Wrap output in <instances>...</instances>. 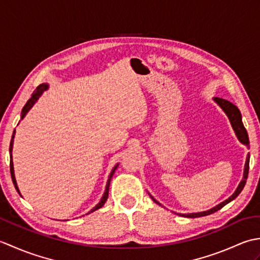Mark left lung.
<instances>
[{"mask_svg":"<svg viewBox=\"0 0 260 260\" xmlns=\"http://www.w3.org/2000/svg\"><path fill=\"white\" fill-rule=\"evenodd\" d=\"M213 101L218 104V106L221 108L223 112L225 113V115L228 116V118L230 120V124L233 126V129L235 131V134L237 136V139L239 140V142L241 144L246 145L248 148H249V137H248V133L245 128L244 124H242V119H241V114H240V110L238 109V107L234 105L233 103H230L229 101H225V99L222 98H218V97H214ZM249 158H250V154L248 153L247 154V158H246V163H245V168H244V176H242V180L240 181V183L237 187L236 191L234 192V194L229 197L227 200H224L223 202L219 203L218 206H215L211 209L207 210V211H202V212H196V213H176L179 215H182V217H185V218H199V217H204V215H208V214H211L215 211H218V210L221 209L222 207H224L225 204L229 203L230 201H233L234 199H236L237 197L239 196V193L244 189V186L246 184V181L248 178V171H249ZM150 194V193H148ZM150 197L152 198V200L155 202L158 206H162L161 203H159L157 200H155L151 194Z\"/></svg>","mask_w":260,"mask_h":260,"instance_id":"1","label":"left lung"}]
</instances>
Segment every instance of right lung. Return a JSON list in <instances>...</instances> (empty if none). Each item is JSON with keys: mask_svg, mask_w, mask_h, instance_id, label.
Masks as SVG:
<instances>
[{"mask_svg": "<svg viewBox=\"0 0 260 260\" xmlns=\"http://www.w3.org/2000/svg\"><path fill=\"white\" fill-rule=\"evenodd\" d=\"M48 88H49V85H48V84H41L40 86H38V88H37V89L35 90V92L32 93L31 98L29 99V101L26 102V104L24 105V107L22 108L21 120L25 117V115H26L27 113H29V110L33 107V105H35V104L38 102V99L41 97L42 93L45 92L46 90H48ZM14 135H15V131H13L12 139H11V143H10V172H11V178H12V181H13V184H14V186H15V189H16V191H18L19 194L21 196L20 190H19V187H18V184H16V180H15V175H14V168H13V159H12V151H13ZM118 165H119L118 163L115 165V167H114V168H113V170H112V172H110V174H109V176H108V180H107V183H106V187H105L104 196L102 197L101 201H99V203H97L96 206L93 207V208L90 210V211L88 212V213H86V214H89V213H91V212H93V211H96V210L101 209V208L104 206V204H105V202L107 201V198H108V191H109V184H110V180H112L113 175H114V173H115V171H116V169H117ZM21 197H22V196H21Z\"/></svg>", "mask_w": 260, "mask_h": 260, "instance_id": "right-lung-1", "label": "right lung"}]
</instances>
